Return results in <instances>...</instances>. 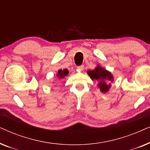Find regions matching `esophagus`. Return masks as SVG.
<instances>
[{
  "label": "esophagus",
  "mask_w": 150,
  "mask_h": 150,
  "mask_svg": "<svg viewBox=\"0 0 150 150\" xmlns=\"http://www.w3.org/2000/svg\"><path fill=\"white\" fill-rule=\"evenodd\" d=\"M77 68L79 69H80V70H83L84 65H80V66H78Z\"/></svg>",
  "instance_id": "esophagus-1"
}]
</instances>
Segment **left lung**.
Listing matches in <instances>:
<instances>
[{
    "instance_id": "obj_1",
    "label": "left lung",
    "mask_w": 150,
    "mask_h": 150,
    "mask_svg": "<svg viewBox=\"0 0 150 150\" xmlns=\"http://www.w3.org/2000/svg\"><path fill=\"white\" fill-rule=\"evenodd\" d=\"M88 74L90 76V78L92 80H96L100 82L99 87L100 89V91L103 93H106L108 91V90L110 87V84L106 83V80H108V81H112V76L111 75L109 71H106L101 67L98 66L95 69L93 70H89L87 71Z\"/></svg>"
}]
</instances>
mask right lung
Masks as SVG:
<instances>
[{
    "label": "right lung",
    "mask_w": 150,
    "mask_h": 150,
    "mask_svg": "<svg viewBox=\"0 0 150 150\" xmlns=\"http://www.w3.org/2000/svg\"><path fill=\"white\" fill-rule=\"evenodd\" d=\"M69 71L67 69H65L62 70V69H60V70L58 71V74H57V76L59 77V79H63V78L66 76L68 74Z\"/></svg>",
    "instance_id": "right-lung-1"
}]
</instances>
